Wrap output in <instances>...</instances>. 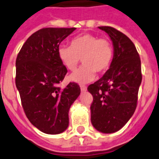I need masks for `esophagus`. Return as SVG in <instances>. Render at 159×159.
I'll return each mask as SVG.
<instances>
[{"instance_id": "esophagus-1", "label": "esophagus", "mask_w": 159, "mask_h": 159, "mask_svg": "<svg viewBox=\"0 0 159 159\" xmlns=\"http://www.w3.org/2000/svg\"><path fill=\"white\" fill-rule=\"evenodd\" d=\"M80 90L81 92H86L87 91V87L84 85H81L80 86Z\"/></svg>"}]
</instances>
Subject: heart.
I'll list each match as a JSON object with an SVG mask.
<instances>
[{"label": "heart", "instance_id": "obj_1", "mask_svg": "<svg viewBox=\"0 0 159 159\" xmlns=\"http://www.w3.org/2000/svg\"><path fill=\"white\" fill-rule=\"evenodd\" d=\"M58 56L69 70L76 68L81 59L84 65L69 78L73 82L86 84L95 78L96 72L103 73L108 70L113 59V47L108 39L84 34L71 39L70 46L60 45L58 47Z\"/></svg>", "mask_w": 159, "mask_h": 159}]
</instances>
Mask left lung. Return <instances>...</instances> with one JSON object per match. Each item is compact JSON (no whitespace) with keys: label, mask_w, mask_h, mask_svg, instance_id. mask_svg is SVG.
Masks as SVG:
<instances>
[{"label":"left lung","mask_w":159,"mask_h":159,"mask_svg":"<svg viewBox=\"0 0 159 159\" xmlns=\"http://www.w3.org/2000/svg\"><path fill=\"white\" fill-rule=\"evenodd\" d=\"M99 29L112 41L113 59L104 75L88 88L93 96L91 121L96 130L112 134L120 129L136 109L142 67L136 47L125 34L110 26Z\"/></svg>","instance_id":"obj_1"}]
</instances>
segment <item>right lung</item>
Here are the masks:
<instances>
[{"mask_svg":"<svg viewBox=\"0 0 159 159\" xmlns=\"http://www.w3.org/2000/svg\"><path fill=\"white\" fill-rule=\"evenodd\" d=\"M75 28H43L31 35L16 59V87L27 118L40 131L59 134L68 127V112L80 94L75 83L59 87L67 70L58 56L62 41Z\"/></svg>","mask_w":159,"mask_h":159,"instance_id":"right-lung-1","label":"right lung"}]
</instances>
